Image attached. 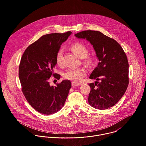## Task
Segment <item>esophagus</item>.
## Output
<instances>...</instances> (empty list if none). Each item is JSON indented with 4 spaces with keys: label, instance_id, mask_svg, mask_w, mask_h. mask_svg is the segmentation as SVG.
Returning a JSON list of instances; mask_svg holds the SVG:
<instances>
[{
    "label": "esophagus",
    "instance_id": "34e87169",
    "mask_svg": "<svg viewBox=\"0 0 146 146\" xmlns=\"http://www.w3.org/2000/svg\"><path fill=\"white\" fill-rule=\"evenodd\" d=\"M81 85V83H77L75 82H72V87H77V86H79Z\"/></svg>",
    "mask_w": 146,
    "mask_h": 146
}]
</instances>
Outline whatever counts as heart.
Returning <instances> with one entry per match:
<instances>
[{"instance_id":"1","label":"heart","mask_w":146,"mask_h":146,"mask_svg":"<svg viewBox=\"0 0 146 146\" xmlns=\"http://www.w3.org/2000/svg\"><path fill=\"white\" fill-rule=\"evenodd\" d=\"M71 50L75 52L80 58H83V62L88 66L93 64L95 58L92 55H88V49L87 47L82 43L76 42L71 46ZM56 62L58 66H61L63 63V51L59 50L56 54ZM87 71L85 68H70L64 73V78L66 79L73 80L75 82H79L82 80L83 77L86 75Z\"/></svg>"}]
</instances>
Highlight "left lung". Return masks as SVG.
<instances>
[{
  "label": "left lung",
  "mask_w": 146,
  "mask_h": 146,
  "mask_svg": "<svg viewBox=\"0 0 146 146\" xmlns=\"http://www.w3.org/2000/svg\"><path fill=\"white\" fill-rule=\"evenodd\" d=\"M75 36L86 39L93 45L99 60L90 76L91 79L100 80L89 84L90 105L100 110L113 106L123 96L129 84V62L125 51L115 40L98 31H84Z\"/></svg>",
  "instance_id": "8db88e82"
}]
</instances>
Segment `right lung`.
Masks as SVG:
<instances>
[{
  "label": "right lung",
  "instance_id": "add662e5",
  "mask_svg": "<svg viewBox=\"0 0 146 146\" xmlns=\"http://www.w3.org/2000/svg\"><path fill=\"white\" fill-rule=\"evenodd\" d=\"M72 33H51L42 36L25 50L19 65V76L22 92L29 104L44 114L56 113L63 106L71 87L68 80L56 86H50L52 75L59 79L60 75L53 74L56 64V54L60 45Z\"/></svg>",
  "mask_w": 146,
  "mask_h": 146
}]
</instances>
